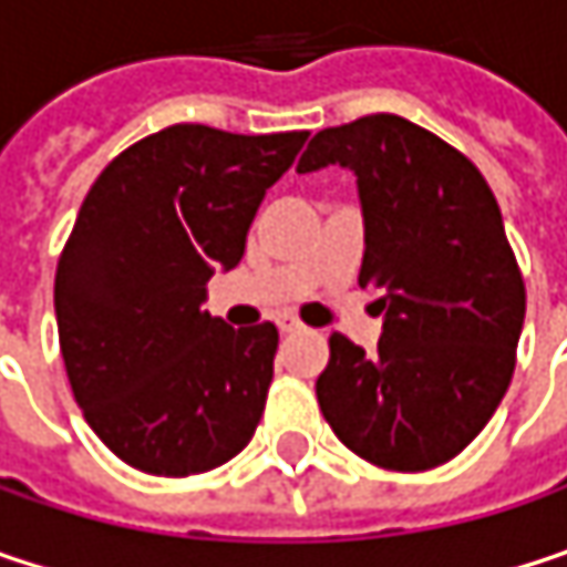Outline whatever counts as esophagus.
<instances>
[{
    "mask_svg": "<svg viewBox=\"0 0 567 567\" xmlns=\"http://www.w3.org/2000/svg\"><path fill=\"white\" fill-rule=\"evenodd\" d=\"M276 324H279V331H282V334H295V331H301V328H305V324H301L298 318H291V315H282Z\"/></svg>",
    "mask_w": 567,
    "mask_h": 567,
    "instance_id": "esophagus-1",
    "label": "esophagus"
}]
</instances>
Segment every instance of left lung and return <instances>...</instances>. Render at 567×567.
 I'll return each instance as SVG.
<instances>
[{
	"mask_svg": "<svg viewBox=\"0 0 567 567\" xmlns=\"http://www.w3.org/2000/svg\"><path fill=\"white\" fill-rule=\"evenodd\" d=\"M344 167L364 216L361 288L378 291V351L331 334L315 391L361 460L420 473L463 453L509 391L525 285L499 203L456 147L371 114L318 131L298 173Z\"/></svg>",
	"mask_w": 567,
	"mask_h": 567,
	"instance_id": "1",
	"label": "left lung"
}]
</instances>
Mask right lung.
Wrapping results in <instances>:
<instances>
[{
  "label": "right lung",
  "instance_id": "1",
  "mask_svg": "<svg viewBox=\"0 0 567 567\" xmlns=\"http://www.w3.org/2000/svg\"><path fill=\"white\" fill-rule=\"evenodd\" d=\"M305 141L173 124L87 189L58 259V341L84 420L127 466L196 476L252 440L279 331L229 328L203 301Z\"/></svg>",
  "mask_w": 567,
  "mask_h": 567
}]
</instances>
